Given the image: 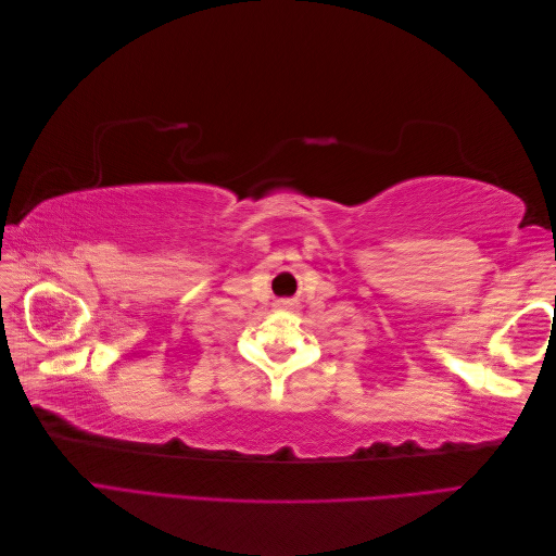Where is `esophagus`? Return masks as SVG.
<instances>
[{
	"mask_svg": "<svg viewBox=\"0 0 556 556\" xmlns=\"http://www.w3.org/2000/svg\"><path fill=\"white\" fill-rule=\"evenodd\" d=\"M280 311H288V308H292V301H278L276 304Z\"/></svg>",
	"mask_w": 556,
	"mask_h": 556,
	"instance_id": "obj_1",
	"label": "esophagus"
}]
</instances>
